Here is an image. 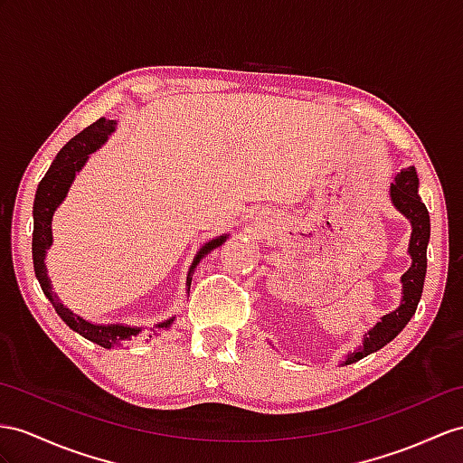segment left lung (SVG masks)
<instances>
[{
	"instance_id": "8db88e82",
	"label": "left lung",
	"mask_w": 463,
	"mask_h": 463,
	"mask_svg": "<svg viewBox=\"0 0 463 463\" xmlns=\"http://www.w3.org/2000/svg\"><path fill=\"white\" fill-rule=\"evenodd\" d=\"M389 193L392 206L397 208L402 216H407L412 225L409 243V255L412 259V265L407 273L401 277V307L397 310H392L391 314H385L381 322H377L373 328L364 335V345H359L354 354H349L345 357V365L359 362V359L367 357L369 354L377 352V349L394 340L414 317L416 307H419V300L422 297L426 277V247L428 241H430V216H428V210L419 196V175H416L414 166L404 168V171L394 176V183L391 184Z\"/></svg>"
}]
</instances>
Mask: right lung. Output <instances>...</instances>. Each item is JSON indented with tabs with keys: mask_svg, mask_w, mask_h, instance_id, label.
Returning a JSON list of instances; mask_svg holds the SVG:
<instances>
[{
	"mask_svg": "<svg viewBox=\"0 0 463 463\" xmlns=\"http://www.w3.org/2000/svg\"><path fill=\"white\" fill-rule=\"evenodd\" d=\"M114 131H116L114 119L99 118L96 123H92V126L86 128L84 131L78 133L76 137H72L69 143H66L59 151V155H56V159L52 161L47 175H44V178L39 183L35 202H33V267H35V277L44 292V297L51 300L56 314H59L71 330L78 332L82 337H86V340L94 342L106 349L123 347L129 340H137V337H141V340H151V337H155L159 332L171 328V324L175 322V318H168L146 332L143 328H137V326H126V324H92L78 317V314H74L71 308L64 307V304L59 300V297L52 292L51 279L47 277L44 255H47V250L52 245V232H51L52 213L62 204V200L66 198V193H69L76 173L86 165L88 155L99 149ZM225 238H228V233L202 245V250L198 251L193 265L188 269V277H186L188 290H190V283H193L194 267L200 263V259L206 257L210 251L216 250V247H220L225 241Z\"/></svg>",
	"mask_w": 463,
	"mask_h": 463,
	"instance_id": "1",
	"label": "right lung"
}]
</instances>
